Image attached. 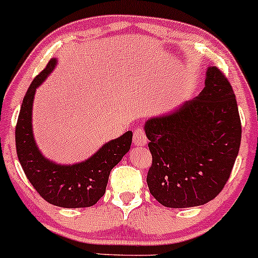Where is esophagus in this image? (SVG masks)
<instances>
[{
  "label": "esophagus",
  "mask_w": 258,
  "mask_h": 258,
  "mask_svg": "<svg viewBox=\"0 0 258 258\" xmlns=\"http://www.w3.org/2000/svg\"><path fill=\"white\" fill-rule=\"evenodd\" d=\"M147 137L145 134V130L143 128H137L133 134V143L137 146H145L147 144Z\"/></svg>",
  "instance_id": "1"
}]
</instances>
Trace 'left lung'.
<instances>
[{
	"label": "left lung",
	"mask_w": 258,
	"mask_h": 258,
	"mask_svg": "<svg viewBox=\"0 0 258 258\" xmlns=\"http://www.w3.org/2000/svg\"><path fill=\"white\" fill-rule=\"evenodd\" d=\"M152 164L151 195L170 208L201 206L222 191L241 141L238 103L229 80L207 69L204 90L175 111L145 123Z\"/></svg>",
	"instance_id": "left-lung-1"
}]
</instances>
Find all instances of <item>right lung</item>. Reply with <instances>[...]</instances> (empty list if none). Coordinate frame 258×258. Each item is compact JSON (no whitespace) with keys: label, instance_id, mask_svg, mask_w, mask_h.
Returning <instances> with one entry per match:
<instances>
[{"label":"right lung","instance_id":"1","mask_svg":"<svg viewBox=\"0 0 258 258\" xmlns=\"http://www.w3.org/2000/svg\"><path fill=\"white\" fill-rule=\"evenodd\" d=\"M56 64L57 59L52 58L33 80L23 98L16 126L17 156L28 180L51 205L64 208L91 207L106 192L112 168L130 150L133 133H124L103 145L90 158L72 166L57 164L43 157L34 139L31 111L36 88Z\"/></svg>","mask_w":258,"mask_h":258}]
</instances>
